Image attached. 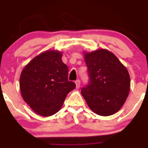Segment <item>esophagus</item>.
<instances>
[{
	"label": "esophagus",
	"instance_id": "obj_1",
	"mask_svg": "<svg viewBox=\"0 0 148 148\" xmlns=\"http://www.w3.org/2000/svg\"><path fill=\"white\" fill-rule=\"evenodd\" d=\"M75 84H76V88H79L80 86H81V81H80V80H76L75 81Z\"/></svg>",
	"mask_w": 148,
	"mask_h": 148
}]
</instances>
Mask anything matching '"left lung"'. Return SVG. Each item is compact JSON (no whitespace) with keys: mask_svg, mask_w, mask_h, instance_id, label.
<instances>
[{"mask_svg":"<svg viewBox=\"0 0 148 148\" xmlns=\"http://www.w3.org/2000/svg\"><path fill=\"white\" fill-rule=\"evenodd\" d=\"M89 84L81 90L89 108L96 114L108 116L123 106L130 93V76L126 67L106 49L84 52Z\"/></svg>","mask_w":148,"mask_h":148,"instance_id":"8db88e82","label":"left lung"}]
</instances>
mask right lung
I'll return each instance as SVG.
<instances>
[{
	"label": "right lung",
	"instance_id": "obj_1",
	"mask_svg": "<svg viewBox=\"0 0 148 148\" xmlns=\"http://www.w3.org/2000/svg\"><path fill=\"white\" fill-rule=\"evenodd\" d=\"M62 52L47 51L25 66L19 79L22 97L35 113L48 117L59 111L67 94L76 88L68 81Z\"/></svg>",
	"mask_w": 148,
	"mask_h": 148
}]
</instances>
